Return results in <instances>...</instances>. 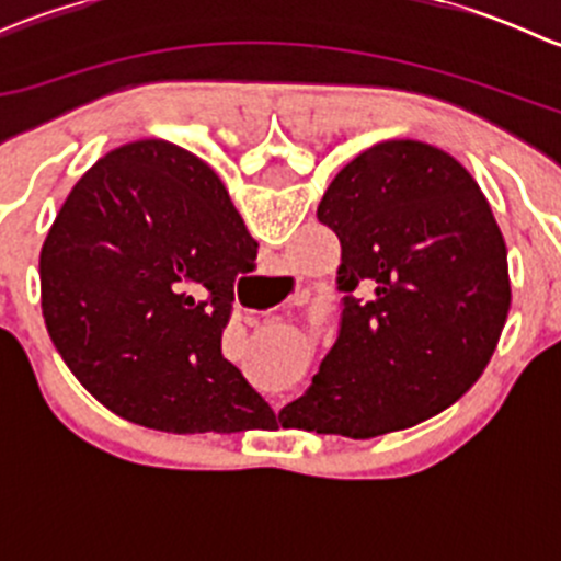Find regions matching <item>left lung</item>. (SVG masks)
I'll use <instances>...</instances> for the list:
<instances>
[{
	"instance_id": "obj_1",
	"label": "left lung",
	"mask_w": 561,
	"mask_h": 561,
	"mask_svg": "<svg viewBox=\"0 0 561 561\" xmlns=\"http://www.w3.org/2000/svg\"><path fill=\"white\" fill-rule=\"evenodd\" d=\"M317 219L342 244V320L282 426L371 439L461 399L511 309L505 239L472 175L443 149L386 140L336 173Z\"/></svg>"
}]
</instances>
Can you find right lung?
Wrapping results in <instances>:
<instances>
[{"mask_svg":"<svg viewBox=\"0 0 561 561\" xmlns=\"http://www.w3.org/2000/svg\"><path fill=\"white\" fill-rule=\"evenodd\" d=\"M228 190L168 140L118 146L81 175L39 252L50 342L83 388L138 426L233 434L274 423L222 355L236 276L252 271Z\"/></svg>","mask_w":561,"mask_h":561,"instance_id":"1","label":"right lung"}]
</instances>
